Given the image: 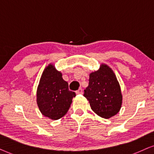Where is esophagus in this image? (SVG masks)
Wrapping results in <instances>:
<instances>
[{
	"label": "esophagus",
	"instance_id": "esophagus-1",
	"mask_svg": "<svg viewBox=\"0 0 154 154\" xmlns=\"http://www.w3.org/2000/svg\"><path fill=\"white\" fill-rule=\"evenodd\" d=\"M76 94H83V89H82V88H79V89L77 90V91H76Z\"/></svg>",
	"mask_w": 154,
	"mask_h": 154
}]
</instances>
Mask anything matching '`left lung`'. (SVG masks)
<instances>
[{"instance_id": "1", "label": "left lung", "mask_w": 154, "mask_h": 154, "mask_svg": "<svg viewBox=\"0 0 154 154\" xmlns=\"http://www.w3.org/2000/svg\"><path fill=\"white\" fill-rule=\"evenodd\" d=\"M84 96L89 101L93 111L108 119L116 115L122 105V94L113 72L106 65L90 74L89 85Z\"/></svg>"}]
</instances>
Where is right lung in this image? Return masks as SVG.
Listing matches in <instances>:
<instances>
[{"label": "right lung", "instance_id": "add662e5", "mask_svg": "<svg viewBox=\"0 0 154 154\" xmlns=\"http://www.w3.org/2000/svg\"><path fill=\"white\" fill-rule=\"evenodd\" d=\"M76 94L69 91L68 83L53 65L46 67L41 77L36 93L40 111L52 120H58L66 114Z\"/></svg>", "mask_w": 154, "mask_h": 154}]
</instances>
